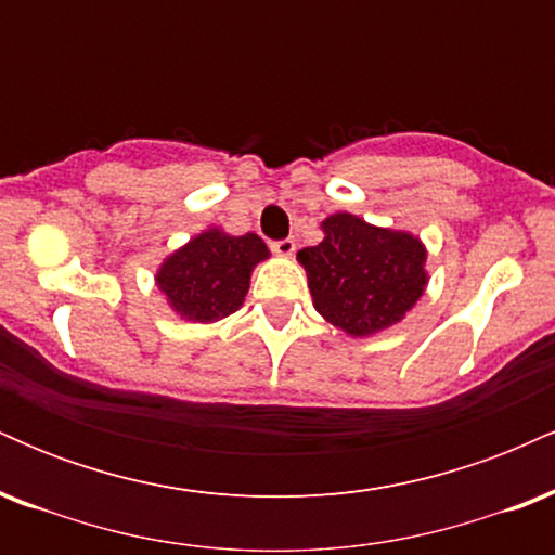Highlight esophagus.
<instances>
[{
    "label": "esophagus",
    "instance_id": "obj_1",
    "mask_svg": "<svg viewBox=\"0 0 555 555\" xmlns=\"http://www.w3.org/2000/svg\"><path fill=\"white\" fill-rule=\"evenodd\" d=\"M271 250L276 253V256H284V258H289V256H295V250H297V242L292 240V237H286V240H276V242H271Z\"/></svg>",
    "mask_w": 555,
    "mask_h": 555
}]
</instances>
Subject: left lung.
Listing matches in <instances>:
<instances>
[{
    "mask_svg": "<svg viewBox=\"0 0 555 555\" xmlns=\"http://www.w3.org/2000/svg\"><path fill=\"white\" fill-rule=\"evenodd\" d=\"M323 240L297 260L308 273L315 310L349 336L378 334L406 315L423 297L425 245L397 229L334 214L321 224Z\"/></svg>",
    "mask_w": 555,
    "mask_h": 555,
    "instance_id": "left-lung-1",
    "label": "left lung"
}]
</instances>
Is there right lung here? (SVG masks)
<instances>
[{
  "mask_svg": "<svg viewBox=\"0 0 555 555\" xmlns=\"http://www.w3.org/2000/svg\"><path fill=\"white\" fill-rule=\"evenodd\" d=\"M269 256L258 234L232 237L214 227L171 253L156 271V284L184 321L214 323L240 310L253 269Z\"/></svg>",
  "mask_w": 555,
  "mask_h": 555,
  "instance_id": "1",
  "label": "right lung"
}]
</instances>
